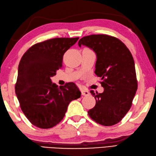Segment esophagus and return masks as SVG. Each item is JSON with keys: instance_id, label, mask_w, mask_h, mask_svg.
<instances>
[{"instance_id": "obj_1", "label": "esophagus", "mask_w": 156, "mask_h": 156, "mask_svg": "<svg viewBox=\"0 0 156 156\" xmlns=\"http://www.w3.org/2000/svg\"><path fill=\"white\" fill-rule=\"evenodd\" d=\"M81 94L83 96H88V94H89V92H88V90H81Z\"/></svg>"}]
</instances>
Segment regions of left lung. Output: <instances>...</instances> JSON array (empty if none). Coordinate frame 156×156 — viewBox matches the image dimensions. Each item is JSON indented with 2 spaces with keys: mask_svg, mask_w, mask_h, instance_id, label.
Segmentation results:
<instances>
[{
  "mask_svg": "<svg viewBox=\"0 0 156 156\" xmlns=\"http://www.w3.org/2000/svg\"><path fill=\"white\" fill-rule=\"evenodd\" d=\"M96 53L95 74L100 77L104 90L95 94V106L88 111L90 118L104 126L119 123L127 114L137 90L135 66L131 53L117 38L107 35H92L79 41Z\"/></svg>",
  "mask_w": 156,
  "mask_h": 156,
  "instance_id": "left-lung-1",
  "label": "left lung"
}]
</instances>
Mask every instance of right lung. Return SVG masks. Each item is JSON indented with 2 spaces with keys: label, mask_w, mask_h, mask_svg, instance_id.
Wrapping results in <instances>:
<instances>
[{
  "label": "right lung",
  "mask_w": 156,
  "mask_h": 156,
  "mask_svg": "<svg viewBox=\"0 0 156 156\" xmlns=\"http://www.w3.org/2000/svg\"><path fill=\"white\" fill-rule=\"evenodd\" d=\"M79 37L54 38L37 43L21 58L15 91L20 108L31 123L50 129L63 119L69 104L81 97L73 83L58 87L50 77L62 68L63 56Z\"/></svg>",
  "instance_id": "right-lung-1"
}]
</instances>
